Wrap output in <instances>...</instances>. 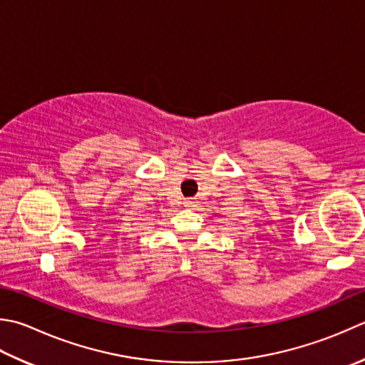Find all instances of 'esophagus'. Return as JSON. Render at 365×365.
<instances>
[{
	"label": "esophagus",
	"instance_id": "1",
	"mask_svg": "<svg viewBox=\"0 0 365 365\" xmlns=\"http://www.w3.org/2000/svg\"><path fill=\"white\" fill-rule=\"evenodd\" d=\"M185 204H187V207H195L196 201H195V199H187V201H185Z\"/></svg>",
	"mask_w": 365,
	"mask_h": 365
}]
</instances>
